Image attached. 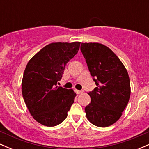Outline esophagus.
I'll return each instance as SVG.
<instances>
[{"label": "esophagus", "instance_id": "34e87169", "mask_svg": "<svg viewBox=\"0 0 149 149\" xmlns=\"http://www.w3.org/2000/svg\"><path fill=\"white\" fill-rule=\"evenodd\" d=\"M75 91H76V94H78V95H79V94L83 93V90H75Z\"/></svg>", "mask_w": 149, "mask_h": 149}]
</instances>
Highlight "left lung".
<instances>
[{
  "label": "left lung",
  "instance_id": "8db88e82",
  "mask_svg": "<svg viewBox=\"0 0 149 149\" xmlns=\"http://www.w3.org/2000/svg\"><path fill=\"white\" fill-rule=\"evenodd\" d=\"M80 49L97 86L88 92L91 102L85 108L86 117L97 127H109L118 120L129 102V75L115 53L103 44L82 42Z\"/></svg>",
  "mask_w": 149,
  "mask_h": 149
}]
</instances>
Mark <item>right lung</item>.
Masks as SVG:
<instances>
[{
  "instance_id": "1",
  "label": "right lung",
  "mask_w": 149,
  "mask_h": 149,
  "mask_svg": "<svg viewBox=\"0 0 149 149\" xmlns=\"http://www.w3.org/2000/svg\"><path fill=\"white\" fill-rule=\"evenodd\" d=\"M80 45V42H52L37 52L26 66L22 95L31 115L39 123L53 127L67 117L76 94L72 89L58 87L57 83Z\"/></svg>"
}]
</instances>
